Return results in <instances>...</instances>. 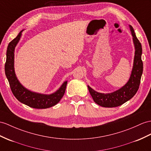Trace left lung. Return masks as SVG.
<instances>
[{"mask_svg":"<svg viewBox=\"0 0 151 151\" xmlns=\"http://www.w3.org/2000/svg\"><path fill=\"white\" fill-rule=\"evenodd\" d=\"M129 27L131 35L133 36L135 52L133 67L130 78L127 83L119 90L109 93L97 92L88 85V90L94 102L102 107L114 108L123 104L134 96L139 88L143 73L142 48L140 42L136 36L133 27L129 25Z\"/></svg>","mask_w":151,"mask_h":151,"instance_id":"8db88e82","label":"left lung"}]
</instances>
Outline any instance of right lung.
Returning <instances> with one entry per match:
<instances>
[{"label":"right lung","mask_w":151,"mask_h":151,"mask_svg":"<svg viewBox=\"0 0 151 151\" xmlns=\"http://www.w3.org/2000/svg\"><path fill=\"white\" fill-rule=\"evenodd\" d=\"M21 31L17 37L11 42L7 48L6 61L5 63V73L8 79L11 90L14 96L22 103L29 107L36 109L50 108L58 104L63 97L67 87V81H65L54 93L46 95L33 92L22 85L18 80L14 69V49L22 36Z\"/></svg>","instance_id":"obj_1"}]
</instances>
